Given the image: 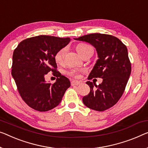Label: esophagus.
Instances as JSON below:
<instances>
[{
    "instance_id": "esophagus-1",
    "label": "esophagus",
    "mask_w": 148,
    "mask_h": 148,
    "mask_svg": "<svg viewBox=\"0 0 148 148\" xmlns=\"http://www.w3.org/2000/svg\"><path fill=\"white\" fill-rule=\"evenodd\" d=\"M81 84L80 82L76 81V80H72L71 82V85L72 86H78L79 84Z\"/></svg>"
}]
</instances>
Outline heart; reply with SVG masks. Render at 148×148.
Returning <instances> with one entry per match:
<instances>
[{
  "label": "heart",
  "instance_id": "1",
  "mask_svg": "<svg viewBox=\"0 0 148 148\" xmlns=\"http://www.w3.org/2000/svg\"><path fill=\"white\" fill-rule=\"evenodd\" d=\"M90 48H92L91 46L88 45H85V44H80L78 46H77L76 49L77 51L79 53V54L82 56L84 53L86 52L88 50L90 49ZM66 53V48H61L60 50H59L58 52L56 53L54 56V59L55 61L57 63H62L64 60V58L65 54ZM79 72L80 71L76 69H70L69 70H68L66 72V74L69 76H74V77H78L79 76Z\"/></svg>",
  "mask_w": 148,
  "mask_h": 148
}]
</instances>
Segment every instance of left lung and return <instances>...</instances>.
<instances>
[{"label":"left lung","mask_w":148,"mask_h":148,"mask_svg":"<svg viewBox=\"0 0 148 148\" xmlns=\"http://www.w3.org/2000/svg\"><path fill=\"white\" fill-rule=\"evenodd\" d=\"M74 39L86 42L96 48L98 59L88 79L101 78L103 80L99 85L86 82L90 92L83 97V103L96 111L109 109L122 97L131 74V63L126 46L116 37L100 33Z\"/></svg>","instance_id":"left-lung-1"}]
</instances>
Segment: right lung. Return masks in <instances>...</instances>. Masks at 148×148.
Listing matches in <instances>:
<instances>
[{
	"instance_id": "add662e5",
	"label": "right lung",
	"mask_w": 148,
	"mask_h": 148,
	"mask_svg": "<svg viewBox=\"0 0 148 148\" xmlns=\"http://www.w3.org/2000/svg\"><path fill=\"white\" fill-rule=\"evenodd\" d=\"M70 38L40 35L24 40L13 52L12 76L18 91L28 106L46 112L60 103L70 82L58 71L54 56L70 42ZM52 71L57 78L47 83L44 76Z\"/></svg>"
}]
</instances>
